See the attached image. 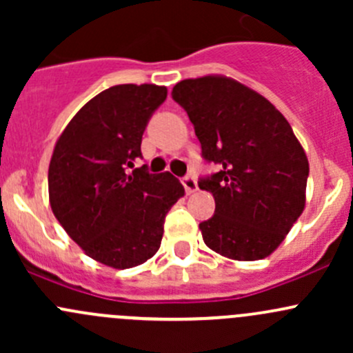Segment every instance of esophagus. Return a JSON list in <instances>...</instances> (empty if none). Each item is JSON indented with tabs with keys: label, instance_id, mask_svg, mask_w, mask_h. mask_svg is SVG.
<instances>
[{
	"label": "esophagus",
	"instance_id": "obj_1",
	"mask_svg": "<svg viewBox=\"0 0 353 353\" xmlns=\"http://www.w3.org/2000/svg\"><path fill=\"white\" fill-rule=\"evenodd\" d=\"M183 186L184 190H186V193H194V191H198V183L196 179H194V176H191V174H188V176L183 177Z\"/></svg>",
	"mask_w": 353,
	"mask_h": 353
}]
</instances>
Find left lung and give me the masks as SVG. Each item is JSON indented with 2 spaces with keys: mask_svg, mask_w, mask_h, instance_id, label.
Wrapping results in <instances>:
<instances>
[{
  "mask_svg": "<svg viewBox=\"0 0 353 353\" xmlns=\"http://www.w3.org/2000/svg\"><path fill=\"white\" fill-rule=\"evenodd\" d=\"M172 99L193 123L203 160L219 167L198 181L215 198L213 216L199 223L203 241L230 259L266 258L305 205L309 162L290 124L232 78L183 80Z\"/></svg>",
  "mask_w": 353,
  "mask_h": 353,
  "instance_id": "left-lung-1",
  "label": "left lung"
}]
</instances>
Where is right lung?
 <instances>
[{"mask_svg":"<svg viewBox=\"0 0 353 353\" xmlns=\"http://www.w3.org/2000/svg\"><path fill=\"white\" fill-rule=\"evenodd\" d=\"M167 88L116 85L68 123L49 163V201L58 222L87 256L133 268L159 251L163 222L184 188L169 172L150 174L141 137Z\"/></svg>","mask_w":353,"mask_h":353,"instance_id":"right-lung-1","label":"right lung"}]
</instances>
